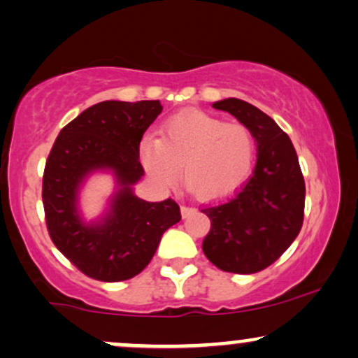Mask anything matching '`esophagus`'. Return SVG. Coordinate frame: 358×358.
I'll return each instance as SVG.
<instances>
[{"label":"esophagus","instance_id":"1","mask_svg":"<svg viewBox=\"0 0 358 358\" xmlns=\"http://www.w3.org/2000/svg\"><path fill=\"white\" fill-rule=\"evenodd\" d=\"M195 210V208L192 207V205H182V215L183 217H187V215H190V213Z\"/></svg>","mask_w":358,"mask_h":358}]
</instances>
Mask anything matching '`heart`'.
Wrapping results in <instances>:
<instances>
[{
	"label": "heart",
	"instance_id": "b5f03b06",
	"mask_svg": "<svg viewBox=\"0 0 358 358\" xmlns=\"http://www.w3.org/2000/svg\"><path fill=\"white\" fill-rule=\"evenodd\" d=\"M256 150V138L245 124L190 109L168 117L159 138L146 134L139 158L158 183L173 185L182 165L185 183L193 192L220 199L248 180Z\"/></svg>",
	"mask_w": 358,
	"mask_h": 358
}]
</instances>
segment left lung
I'll return each instance as SVG.
<instances>
[{
    "label": "left lung",
    "instance_id": "8db88e82",
    "mask_svg": "<svg viewBox=\"0 0 358 358\" xmlns=\"http://www.w3.org/2000/svg\"><path fill=\"white\" fill-rule=\"evenodd\" d=\"M254 133L257 162L252 175L231 196L203 205L210 231L202 249L213 266L236 274L266 269L301 231L305 178L293 143L274 119L241 99L213 102Z\"/></svg>",
    "mask_w": 358,
    "mask_h": 358
}]
</instances>
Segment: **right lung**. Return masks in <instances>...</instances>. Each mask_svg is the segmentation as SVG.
I'll return each instance as SVG.
<instances>
[{
	"instance_id": "1",
	"label": "right lung",
	"mask_w": 358,
	"mask_h": 358,
	"mask_svg": "<svg viewBox=\"0 0 358 358\" xmlns=\"http://www.w3.org/2000/svg\"><path fill=\"white\" fill-rule=\"evenodd\" d=\"M162 110L159 101L99 102L62 127L53 143L42 183L47 231L85 276L106 282L134 278L150 264L163 232L182 219L173 199L146 202L131 190L145 175L139 143ZM97 167H110L123 190L108 220L84 226L76 215V188Z\"/></svg>"
}]
</instances>
